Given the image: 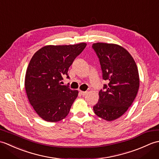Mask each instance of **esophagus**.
I'll list each match as a JSON object with an SVG mask.
<instances>
[{"label":"esophagus","instance_id":"1","mask_svg":"<svg viewBox=\"0 0 159 159\" xmlns=\"http://www.w3.org/2000/svg\"><path fill=\"white\" fill-rule=\"evenodd\" d=\"M80 93L81 94V95L83 96H85V95H87V92H82V91H80Z\"/></svg>","mask_w":159,"mask_h":159}]
</instances>
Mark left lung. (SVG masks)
I'll list each match as a JSON object with an SVG mask.
<instances>
[{"mask_svg": "<svg viewBox=\"0 0 159 159\" xmlns=\"http://www.w3.org/2000/svg\"><path fill=\"white\" fill-rule=\"evenodd\" d=\"M102 72L108 82L99 92L98 102L93 106L96 116L112 121L126 112L135 98L139 87L137 65L127 50L113 43H93Z\"/></svg>", "mask_w": 159, "mask_h": 159, "instance_id": "obj_1", "label": "left lung"}]
</instances>
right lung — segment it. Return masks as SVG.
I'll return each mask as SVG.
<instances>
[{"instance_id":"1","label":"right lung","mask_w":159,"mask_h":159,"mask_svg":"<svg viewBox=\"0 0 159 159\" xmlns=\"http://www.w3.org/2000/svg\"><path fill=\"white\" fill-rule=\"evenodd\" d=\"M87 46H46L33 56L26 70L25 89L30 104L43 120L55 122L69 113L79 92L62 85L63 77Z\"/></svg>"}]
</instances>
